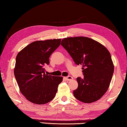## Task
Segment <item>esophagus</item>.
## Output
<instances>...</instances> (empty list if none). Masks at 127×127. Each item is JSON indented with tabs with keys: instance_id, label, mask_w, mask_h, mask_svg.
<instances>
[{
	"instance_id": "obj_1",
	"label": "esophagus",
	"mask_w": 127,
	"mask_h": 127,
	"mask_svg": "<svg viewBox=\"0 0 127 127\" xmlns=\"http://www.w3.org/2000/svg\"><path fill=\"white\" fill-rule=\"evenodd\" d=\"M65 79L67 80H72L73 78H72L71 76H67V77H65Z\"/></svg>"
}]
</instances>
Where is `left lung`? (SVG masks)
Masks as SVG:
<instances>
[{"mask_svg": "<svg viewBox=\"0 0 127 127\" xmlns=\"http://www.w3.org/2000/svg\"><path fill=\"white\" fill-rule=\"evenodd\" d=\"M61 44L76 65H82L84 78L76 79L74 97L86 103L98 100L107 92L114 73L109 51L100 43L84 36L64 38Z\"/></svg>", "mask_w": 127, "mask_h": 127, "instance_id": "obj_1", "label": "left lung"}]
</instances>
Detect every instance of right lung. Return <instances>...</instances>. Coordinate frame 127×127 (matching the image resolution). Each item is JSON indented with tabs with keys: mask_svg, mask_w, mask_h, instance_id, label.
<instances>
[{
	"mask_svg": "<svg viewBox=\"0 0 127 127\" xmlns=\"http://www.w3.org/2000/svg\"><path fill=\"white\" fill-rule=\"evenodd\" d=\"M61 40L34 41L16 56L14 76L21 93L31 102L45 104L55 98L63 78L45 74L44 66L49 65L50 56L60 46Z\"/></svg>",
	"mask_w": 127,
	"mask_h": 127,
	"instance_id": "1",
	"label": "right lung"
}]
</instances>
